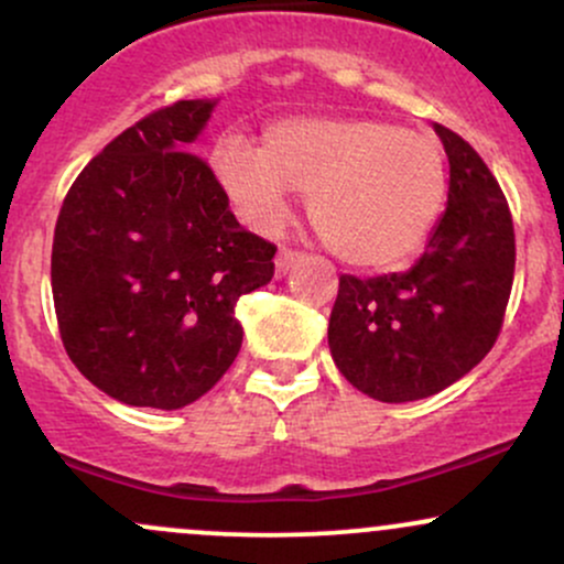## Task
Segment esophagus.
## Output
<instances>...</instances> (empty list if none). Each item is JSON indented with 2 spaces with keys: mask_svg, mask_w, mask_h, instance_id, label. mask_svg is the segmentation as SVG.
I'll return each mask as SVG.
<instances>
[{
  "mask_svg": "<svg viewBox=\"0 0 564 564\" xmlns=\"http://www.w3.org/2000/svg\"><path fill=\"white\" fill-rule=\"evenodd\" d=\"M302 251H296V249H289V246H281V251H278V257H275V275L281 278V275H286L291 268H294L296 262L302 260Z\"/></svg>",
  "mask_w": 564,
  "mask_h": 564,
  "instance_id": "1",
  "label": "esophagus"
}]
</instances>
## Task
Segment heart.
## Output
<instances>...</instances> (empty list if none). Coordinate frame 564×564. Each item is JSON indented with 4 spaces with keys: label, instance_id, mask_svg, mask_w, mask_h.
<instances>
[{
    "label": "heart",
    "instance_id": "heart-1",
    "mask_svg": "<svg viewBox=\"0 0 564 564\" xmlns=\"http://www.w3.org/2000/svg\"><path fill=\"white\" fill-rule=\"evenodd\" d=\"M212 170L232 209L260 230L289 215L291 193L307 196L318 238L355 268L411 260L443 209L448 166L435 134L384 119L291 116L262 132L219 140Z\"/></svg>",
    "mask_w": 564,
    "mask_h": 564
}]
</instances>
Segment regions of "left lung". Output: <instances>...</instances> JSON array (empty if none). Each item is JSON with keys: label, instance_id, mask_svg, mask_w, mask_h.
<instances>
[{"label": "left lung", "instance_id": "1", "mask_svg": "<svg viewBox=\"0 0 564 564\" xmlns=\"http://www.w3.org/2000/svg\"><path fill=\"white\" fill-rule=\"evenodd\" d=\"M448 206L405 273L339 275L328 347L345 379L381 403L430 398L469 373L501 334L514 281V225L501 185L462 134L435 124Z\"/></svg>", "mask_w": 564, "mask_h": 564}]
</instances>
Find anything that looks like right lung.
I'll return each mask as SVG.
<instances>
[{"instance_id":"1","label":"right lung","mask_w":564,"mask_h":564,"mask_svg":"<svg viewBox=\"0 0 564 564\" xmlns=\"http://www.w3.org/2000/svg\"><path fill=\"white\" fill-rule=\"evenodd\" d=\"M215 102L177 100L124 129L63 198L53 300L63 347L127 405L183 408L223 379L236 304L270 283L275 243L243 230L193 140Z\"/></svg>"}]
</instances>
